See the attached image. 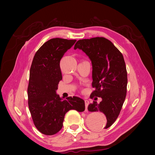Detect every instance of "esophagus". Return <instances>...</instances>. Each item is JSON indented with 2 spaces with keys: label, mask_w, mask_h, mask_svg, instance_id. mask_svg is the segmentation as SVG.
Masks as SVG:
<instances>
[{
  "label": "esophagus",
  "mask_w": 155,
  "mask_h": 155,
  "mask_svg": "<svg viewBox=\"0 0 155 155\" xmlns=\"http://www.w3.org/2000/svg\"><path fill=\"white\" fill-rule=\"evenodd\" d=\"M85 111H87V107L88 105L89 101L88 100H85Z\"/></svg>",
  "instance_id": "1"
}]
</instances>
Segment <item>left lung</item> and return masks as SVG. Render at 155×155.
Wrapping results in <instances>:
<instances>
[{"label":"left lung","mask_w":155,"mask_h":155,"mask_svg":"<svg viewBox=\"0 0 155 155\" xmlns=\"http://www.w3.org/2000/svg\"><path fill=\"white\" fill-rule=\"evenodd\" d=\"M81 50L92 65V87L91 96L100 97V104L94 101L88 110L101 112L107 118L104 129L110 127L118 118L124 103L127 85V73L124 56L111 41L104 37L78 41L74 50ZM98 128V125H96Z\"/></svg>","instance_id":"obj_1"}]
</instances>
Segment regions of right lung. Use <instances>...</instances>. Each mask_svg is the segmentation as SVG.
I'll return each mask as SVG.
<instances>
[{"mask_svg": "<svg viewBox=\"0 0 155 155\" xmlns=\"http://www.w3.org/2000/svg\"><path fill=\"white\" fill-rule=\"evenodd\" d=\"M76 40L54 38L37 51L32 61L28 87V107L36 128L45 135H54L63 127L70 110H85V101L73 96L66 100L56 93L62 79L60 61Z\"/></svg>", "mask_w": 155, "mask_h": 155, "instance_id": "add662e5", "label": "right lung"}]
</instances>
